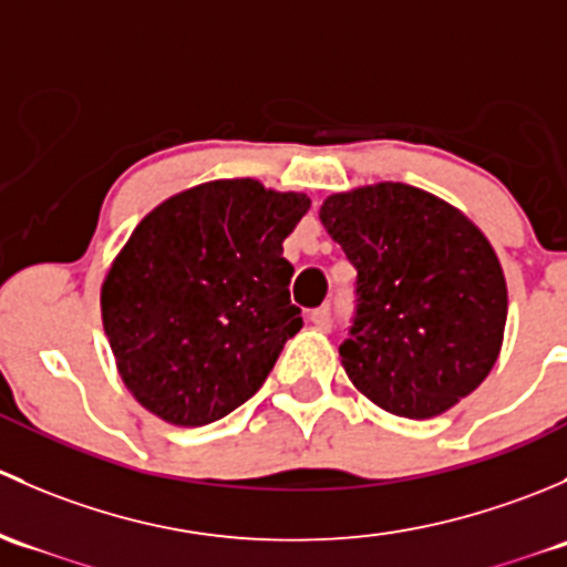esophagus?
<instances>
[{
  "label": "esophagus",
  "mask_w": 567,
  "mask_h": 567,
  "mask_svg": "<svg viewBox=\"0 0 567 567\" xmlns=\"http://www.w3.org/2000/svg\"><path fill=\"white\" fill-rule=\"evenodd\" d=\"M310 320L318 326V329L326 331L331 326V310L329 307H318V310L310 312Z\"/></svg>",
  "instance_id": "34e87169"
}]
</instances>
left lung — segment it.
<instances>
[{
    "instance_id": "left-lung-1",
    "label": "left lung",
    "mask_w": 567,
    "mask_h": 567,
    "mask_svg": "<svg viewBox=\"0 0 567 567\" xmlns=\"http://www.w3.org/2000/svg\"><path fill=\"white\" fill-rule=\"evenodd\" d=\"M357 268V316L340 346L364 398L431 420L472 394L505 340L507 285L477 225L409 183H373L320 205Z\"/></svg>"
}]
</instances>
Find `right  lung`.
<instances>
[{"mask_svg": "<svg viewBox=\"0 0 567 567\" xmlns=\"http://www.w3.org/2000/svg\"><path fill=\"white\" fill-rule=\"evenodd\" d=\"M307 210V194L233 177L173 194L134 227L101 285V318L142 409L199 427L260 390L305 326L282 241Z\"/></svg>", "mask_w": 567, "mask_h": 567, "instance_id": "right-lung-1", "label": "right lung"}]
</instances>
